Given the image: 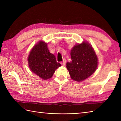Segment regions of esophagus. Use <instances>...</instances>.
<instances>
[{
  "label": "esophagus",
  "instance_id": "1",
  "mask_svg": "<svg viewBox=\"0 0 121 121\" xmlns=\"http://www.w3.org/2000/svg\"><path fill=\"white\" fill-rule=\"evenodd\" d=\"M65 62H66V60L65 59H64L63 60V61H62V62H61V65H65Z\"/></svg>",
  "mask_w": 121,
  "mask_h": 121
}]
</instances>
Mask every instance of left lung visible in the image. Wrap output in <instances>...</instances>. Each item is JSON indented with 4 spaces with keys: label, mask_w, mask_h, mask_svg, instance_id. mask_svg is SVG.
Here are the masks:
<instances>
[{
    "label": "left lung",
    "mask_w": 121,
    "mask_h": 121,
    "mask_svg": "<svg viewBox=\"0 0 121 121\" xmlns=\"http://www.w3.org/2000/svg\"><path fill=\"white\" fill-rule=\"evenodd\" d=\"M71 56L72 61L66 63V68L73 80L83 81L96 70L97 56L88 43L83 42L74 46L71 51Z\"/></svg>",
    "instance_id": "obj_1"
}]
</instances>
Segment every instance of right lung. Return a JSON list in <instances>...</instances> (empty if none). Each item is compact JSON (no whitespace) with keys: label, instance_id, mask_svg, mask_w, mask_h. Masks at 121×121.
Wrapping results in <instances>:
<instances>
[{"label":"right lung","instance_id":"1","mask_svg":"<svg viewBox=\"0 0 121 121\" xmlns=\"http://www.w3.org/2000/svg\"><path fill=\"white\" fill-rule=\"evenodd\" d=\"M27 60L30 70L43 79L52 78L56 69L61 66L56 62L55 55L49 52L47 43L43 41L33 47Z\"/></svg>","mask_w":121,"mask_h":121}]
</instances>
